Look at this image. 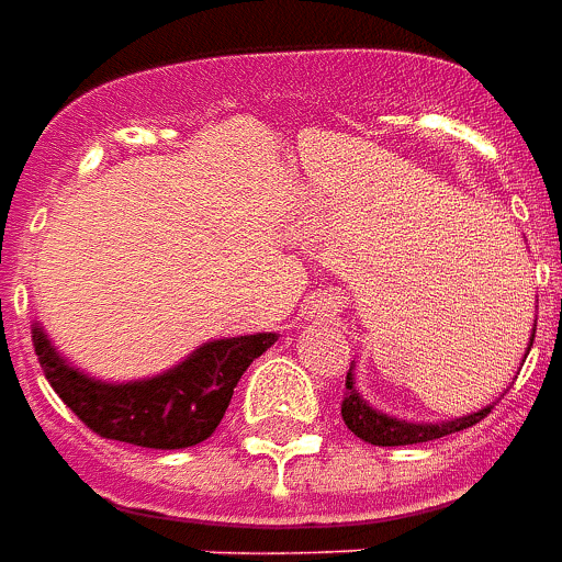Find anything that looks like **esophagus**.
Wrapping results in <instances>:
<instances>
[{
  "label": "esophagus",
  "mask_w": 562,
  "mask_h": 562,
  "mask_svg": "<svg viewBox=\"0 0 562 562\" xmlns=\"http://www.w3.org/2000/svg\"><path fill=\"white\" fill-rule=\"evenodd\" d=\"M333 312H336V308H333Z\"/></svg>",
  "instance_id": "obj_1"
}]
</instances>
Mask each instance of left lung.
<instances>
[{
  "label": "left lung",
  "instance_id": "left-lung-1",
  "mask_svg": "<svg viewBox=\"0 0 562 562\" xmlns=\"http://www.w3.org/2000/svg\"><path fill=\"white\" fill-rule=\"evenodd\" d=\"M536 333V329H532ZM532 345V338H529ZM491 415V408H481L475 415L460 417V420H448V424H405V420H396V417H387L369 408L357 390H353L351 372H348V381H345V393H341V420L345 427L351 429L357 439L369 441V445H381V448H396V445H417V441H432L441 439V436H451V432H460V429L479 424L484 417Z\"/></svg>",
  "mask_w": 562,
  "mask_h": 562
}]
</instances>
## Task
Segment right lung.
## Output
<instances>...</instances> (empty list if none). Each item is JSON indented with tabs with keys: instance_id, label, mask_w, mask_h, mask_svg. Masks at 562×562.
Masks as SVG:
<instances>
[{
	"instance_id": "add662e5",
	"label": "right lung",
	"mask_w": 562,
	"mask_h": 562,
	"mask_svg": "<svg viewBox=\"0 0 562 562\" xmlns=\"http://www.w3.org/2000/svg\"><path fill=\"white\" fill-rule=\"evenodd\" d=\"M33 341L50 387L83 427L102 439L175 451L205 441L217 429L238 378L266 348H272L274 336L260 333L209 341L172 372L135 384H102L69 369L38 329Z\"/></svg>"
}]
</instances>
